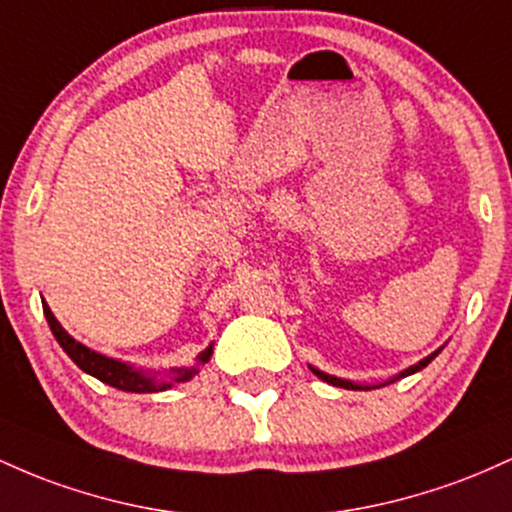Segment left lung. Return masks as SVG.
Wrapping results in <instances>:
<instances>
[{
    "label": "left lung",
    "instance_id": "8db88e82",
    "mask_svg": "<svg viewBox=\"0 0 512 512\" xmlns=\"http://www.w3.org/2000/svg\"><path fill=\"white\" fill-rule=\"evenodd\" d=\"M435 355H438V353L428 355V358H426V360H421V363H418V365H413V367H409V370H406V372H404V377H406V375H413V372H416V370H421V367H426V365L430 363V360H433V358H435ZM312 370H314V367H312ZM314 375H317V377H321V380H324V382H329V384H333V387H346V389H358V384H353V382H346V380H338V377H331V375H324V372H319V370H314Z\"/></svg>",
    "mask_w": 512,
    "mask_h": 512
}]
</instances>
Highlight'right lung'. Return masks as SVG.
Listing matches in <instances>:
<instances>
[{
    "label": "right lung",
    "instance_id": "1",
    "mask_svg": "<svg viewBox=\"0 0 512 512\" xmlns=\"http://www.w3.org/2000/svg\"><path fill=\"white\" fill-rule=\"evenodd\" d=\"M43 312H45V319H48V324H50V331H53V336L57 338V343H60L62 350H65L74 363H77L79 370L89 372V375L96 377V380L111 384V387L120 389V392H135V394L162 392V389L171 387L169 382H157V380H152V377H145L142 372L132 370V367H128L125 363H118V360H111V358H106V355L94 353L91 348H86L79 341H74L70 333L62 329L60 321L53 317V312H50V307L45 302H43ZM210 355H212V346L205 348L203 353H200L198 360L200 363H208ZM193 375H195V370H176V382L191 380Z\"/></svg>",
    "mask_w": 512,
    "mask_h": 512
}]
</instances>
